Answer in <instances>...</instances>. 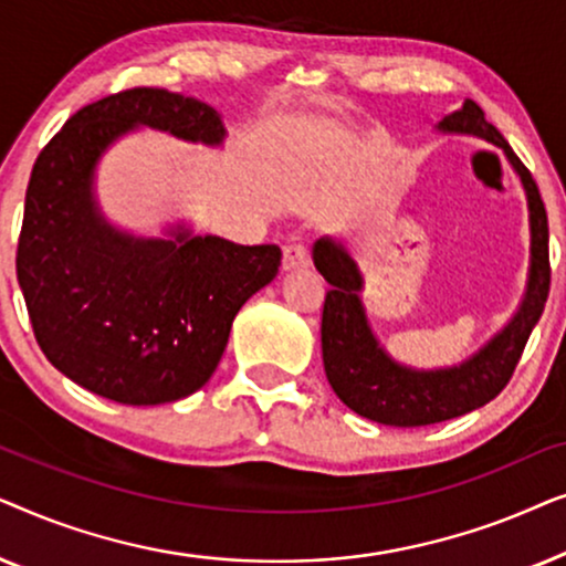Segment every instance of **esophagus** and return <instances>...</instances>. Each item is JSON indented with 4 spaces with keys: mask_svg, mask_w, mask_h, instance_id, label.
<instances>
[{
    "mask_svg": "<svg viewBox=\"0 0 566 566\" xmlns=\"http://www.w3.org/2000/svg\"><path fill=\"white\" fill-rule=\"evenodd\" d=\"M308 265V250L306 244L293 242L283 250V268L293 270V268H306Z\"/></svg>",
    "mask_w": 566,
    "mask_h": 566,
    "instance_id": "34e87169",
    "label": "esophagus"
}]
</instances>
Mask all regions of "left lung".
Wrapping results in <instances>:
<instances>
[{
  "mask_svg": "<svg viewBox=\"0 0 566 566\" xmlns=\"http://www.w3.org/2000/svg\"><path fill=\"white\" fill-rule=\"evenodd\" d=\"M440 128L486 138L507 154L510 165L521 175L531 211V277L521 312L484 350L459 368L422 374L397 366L370 335L358 298V268L343 247L329 239H319L314 244V265L332 285L322 308L324 374L337 397L353 412L391 428H422V424L453 420L497 397L515 374L525 343L544 314L548 285H552L548 219L531 169L510 149L505 136L492 123H486L484 111L474 99H467L459 111L446 115Z\"/></svg>",
  "mask_w": 566,
  "mask_h": 566,
  "instance_id": "1",
  "label": "left lung"
}]
</instances>
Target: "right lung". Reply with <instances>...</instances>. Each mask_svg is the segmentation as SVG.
Instances as JSON below:
<instances>
[{
  "label": "right lung",
  "instance_id": "obj_1",
  "mask_svg": "<svg viewBox=\"0 0 566 566\" xmlns=\"http://www.w3.org/2000/svg\"><path fill=\"white\" fill-rule=\"evenodd\" d=\"M134 126L223 138L213 107L159 87L84 105L38 154L14 265L45 358L87 391L142 407L188 397L213 376L237 312L273 281L283 254L182 229L165 242L107 227L92 203V169Z\"/></svg>",
  "mask_w": 566,
  "mask_h": 566
}]
</instances>
